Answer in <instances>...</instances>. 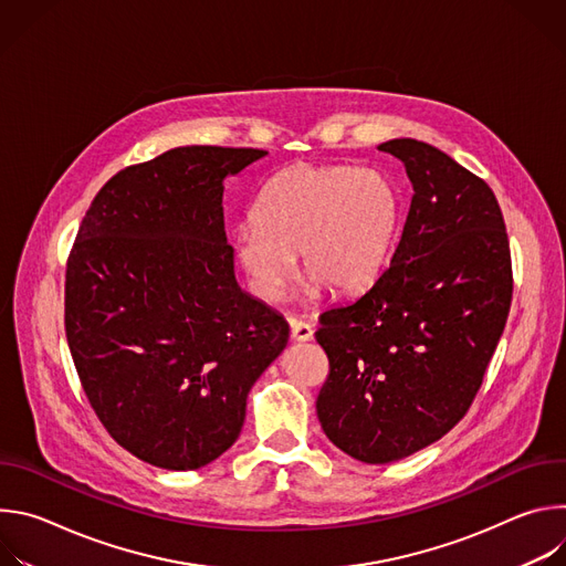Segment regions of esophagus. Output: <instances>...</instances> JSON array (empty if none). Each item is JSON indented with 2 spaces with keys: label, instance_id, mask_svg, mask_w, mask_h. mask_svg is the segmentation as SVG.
I'll return each mask as SVG.
<instances>
[{
  "label": "esophagus",
  "instance_id": "34e87169",
  "mask_svg": "<svg viewBox=\"0 0 566 566\" xmlns=\"http://www.w3.org/2000/svg\"><path fill=\"white\" fill-rule=\"evenodd\" d=\"M291 338L295 343H308L313 340V327L302 319H291Z\"/></svg>",
  "mask_w": 566,
  "mask_h": 566
}]
</instances>
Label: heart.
Listing matches in <instances>:
<instances>
[{
	"mask_svg": "<svg viewBox=\"0 0 566 566\" xmlns=\"http://www.w3.org/2000/svg\"><path fill=\"white\" fill-rule=\"evenodd\" d=\"M398 217V195L378 170L295 166L260 190L255 226L237 230L234 251L253 291L269 302L282 297L297 255L308 291L349 295L385 266Z\"/></svg>",
	"mask_w": 566,
	"mask_h": 566,
	"instance_id": "1",
	"label": "heart"
}]
</instances>
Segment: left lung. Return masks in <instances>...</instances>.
Masks as SVG:
<instances>
[{
    "mask_svg": "<svg viewBox=\"0 0 566 566\" xmlns=\"http://www.w3.org/2000/svg\"><path fill=\"white\" fill-rule=\"evenodd\" d=\"M378 149L412 181L406 226L389 266L322 313L315 332L329 356L319 426L365 463L406 459L463 419L513 297L506 226L489 184L415 138Z\"/></svg>",
    "mask_w": 566,
    "mask_h": 566,
    "instance_id": "obj_1",
    "label": "left lung"
}]
</instances>
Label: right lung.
<instances>
[{"instance_id":"obj_1","label":"right lung","mask_w":566,"mask_h":566,"mask_svg":"<svg viewBox=\"0 0 566 566\" xmlns=\"http://www.w3.org/2000/svg\"><path fill=\"white\" fill-rule=\"evenodd\" d=\"M269 151L188 145L112 177L66 264L64 327L85 394L134 457L197 470L221 457L289 322L241 291L223 181Z\"/></svg>"}]
</instances>
